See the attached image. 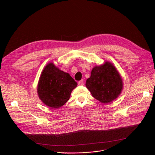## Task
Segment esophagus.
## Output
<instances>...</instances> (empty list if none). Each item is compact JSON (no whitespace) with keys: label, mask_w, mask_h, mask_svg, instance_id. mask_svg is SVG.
Returning a JSON list of instances; mask_svg holds the SVG:
<instances>
[{"label":"esophagus","mask_w":155,"mask_h":155,"mask_svg":"<svg viewBox=\"0 0 155 155\" xmlns=\"http://www.w3.org/2000/svg\"><path fill=\"white\" fill-rule=\"evenodd\" d=\"M78 85H81V86H82V85H84V81L83 80V79H81V81H79L78 82Z\"/></svg>","instance_id":"1"}]
</instances>
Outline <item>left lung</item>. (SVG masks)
I'll list each match as a JSON object with an SVG mask.
<instances>
[{"mask_svg":"<svg viewBox=\"0 0 155 155\" xmlns=\"http://www.w3.org/2000/svg\"><path fill=\"white\" fill-rule=\"evenodd\" d=\"M85 85L92 96L103 104L116 99L123 89L122 79L119 72L108 61L92 68Z\"/></svg>","mask_w":155,"mask_h":155,"instance_id":"1","label":"left lung"}]
</instances>
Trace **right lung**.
<instances>
[{
  "mask_svg": "<svg viewBox=\"0 0 155 155\" xmlns=\"http://www.w3.org/2000/svg\"><path fill=\"white\" fill-rule=\"evenodd\" d=\"M77 85V82L69 74L50 63L41 73L37 93L43 104L53 109H58L68 101L70 94Z\"/></svg>",
  "mask_w": 155,
  "mask_h": 155,
  "instance_id": "add662e5",
  "label": "right lung"
}]
</instances>
